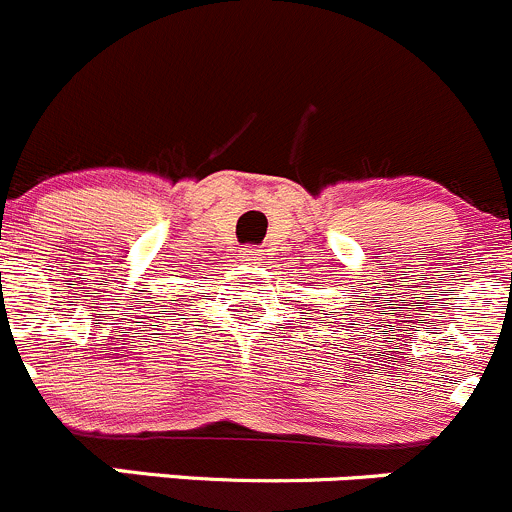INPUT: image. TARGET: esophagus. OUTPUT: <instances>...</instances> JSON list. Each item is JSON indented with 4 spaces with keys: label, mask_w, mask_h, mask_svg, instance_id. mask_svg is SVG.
I'll return each mask as SVG.
<instances>
[{
    "label": "esophagus",
    "mask_w": 512,
    "mask_h": 512,
    "mask_svg": "<svg viewBox=\"0 0 512 512\" xmlns=\"http://www.w3.org/2000/svg\"><path fill=\"white\" fill-rule=\"evenodd\" d=\"M261 251L263 249H244L241 251V258L249 263H261Z\"/></svg>",
    "instance_id": "esophagus-1"
}]
</instances>
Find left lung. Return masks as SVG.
Listing matches in <instances>:
<instances>
[{
  "instance_id": "1",
  "label": "left lung",
  "mask_w": 512,
  "mask_h": 512,
  "mask_svg": "<svg viewBox=\"0 0 512 512\" xmlns=\"http://www.w3.org/2000/svg\"><path fill=\"white\" fill-rule=\"evenodd\" d=\"M346 316H348V313H346Z\"/></svg>"
}]
</instances>
